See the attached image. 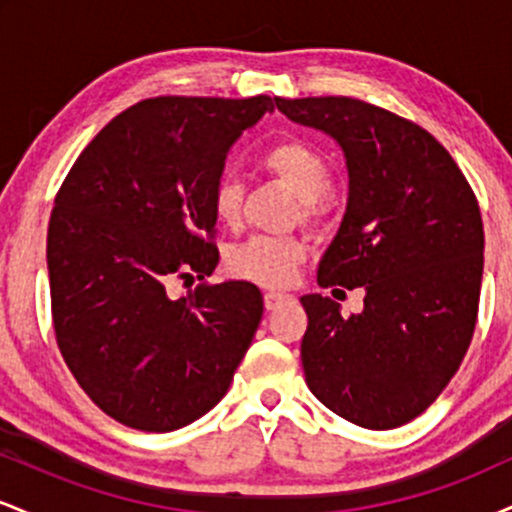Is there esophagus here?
<instances>
[{"instance_id": "1", "label": "esophagus", "mask_w": 512, "mask_h": 512, "mask_svg": "<svg viewBox=\"0 0 512 512\" xmlns=\"http://www.w3.org/2000/svg\"><path fill=\"white\" fill-rule=\"evenodd\" d=\"M286 301H291V296H289V293H284V291H267V293H264V308H267V310L279 308V305L286 303Z\"/></svg>"}]
</instances>
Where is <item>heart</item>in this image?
<instances>
[{
  "label": "heart",
  "instance_id": "1",
  "mask_svg": "<svg viewBox=\"0 0 512 512\" xmlns=\"http://www.w3.org/2000/svg\"><path fill=\"white\" fill-rule=\"evenodd\" d=\"M262 166L276 180L286 182L303 199V214L315 219L320 202L332 187V173L325 158L303 142H281L262 158ZM245 190L240 180L223 175L211 195V209L216 221L226 228H236L243 216ZM305 257V243L293 236H255L248 243L228 252V269L240 279L262 286H284L293 279L296 264Z\"/></svg>",
  "mask_w": 512,
  "mask_h": 512
}]
</instances>
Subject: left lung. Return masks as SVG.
Returning a JSON list of instances; mask_svg holds the SVG:
<instances>
[{
	"label": "left lung",
	"instance_id": "obj_1",
	"mask_svg": "<svg viewBox=\"0 0 512 512\" xmlns=\"http://www.w3.org/2000/svg\"><path fill=\"white\" fill-rule=\"evenodd\" d=\"M342 146L349 199L317 267L322 289L366 291L358 315L322 293L301 358L310 392L351 424L387 431L436 402L477 325L484 226L477 197L426 129L356 98H274Z\"/></svg>",
	"mask_w": 512,
	"mask_h": 512
}]
</instances>
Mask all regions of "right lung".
<instances>
[{
    "mask_svg": "<svg viewBox=\"0 0 512 512\" xmlns=\"http://www.w3.org/2000/svg\"><path fill=\"white\" fill-rule=\"evenodd\" d=\"M269 96L149 98L105 125L55 197L48 226L52 322L64 363L105 414L166 433L207 414L228 392L262 320L250 281L207 279L211 195L228 151L272 113Z\"/></svg>",
    "mask_w": 512,
    "mask_h": 512,
    "instance_id": "obj_1",
    "label": "right lung"
}]
</instances>
